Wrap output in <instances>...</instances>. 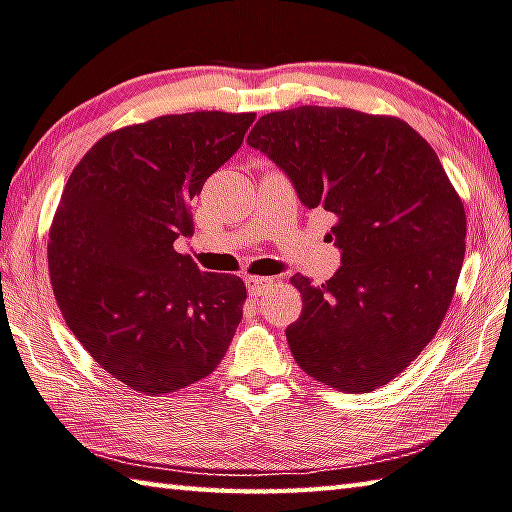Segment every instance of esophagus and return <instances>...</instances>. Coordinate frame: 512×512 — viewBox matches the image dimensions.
Segmentation results:
<instances>
[{
  "mask_svg": "<svg viewBox=\"0 0 512 512\" xmlns=\"http://www.w3.org/2000/svg\"><path fill=\"white\" fill-rule=\"evenodd\" d=\"M273 280L271 277H246V288L250 297H259L264 291H268L271 288Z\"/></svg>",
  "mask_w": 512,
  "mask_h": 512,
  "instance_id": "1",
  "label": "esophagus"
}]
</instances>
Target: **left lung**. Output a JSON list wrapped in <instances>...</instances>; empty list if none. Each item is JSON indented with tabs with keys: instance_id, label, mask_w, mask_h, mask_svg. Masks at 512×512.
<instances>
[{
	"instance_id": "left-lung-1",
	"label": "left lung",
	"mask_w": 512,
	"mask_h": 512,
	"mask_svg": "<svg viewBox=\"0 0 512 512\" xmlns=\"http://www.w3.org/2000/svg\"><path fill=\"white\" fill-rule=\"evenodd\" d=\"M248 145L338 224L327 284L293 275L302 313L286 327L306 374L349 394L387 385L434 338L466 253V212L439 156L398 118L295 107L257 120Z\"/></svg>"
}]
</instances>
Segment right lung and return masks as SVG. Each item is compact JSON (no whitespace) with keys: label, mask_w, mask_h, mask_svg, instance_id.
I'll list each match as a JSON object with an SVG mask.
<instances>
[{"label":"right lung","mask_w":512,"mask_h":512,"mask_svg":"<svg viewBox=\"0 0 512 512\" xmlns=\"http://www.w3.org/2000/svg\"><path fill=\"white\" fill-rule=\"evenodd\" d=\"M255 114L192 111L102 136L51 226V286L67 327L120 383L159 396L206 378L241 322L246 286L203 273L174 241Z\"/></svg>","instance_id":"1"}]
</instances>
